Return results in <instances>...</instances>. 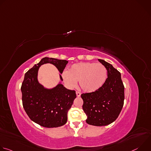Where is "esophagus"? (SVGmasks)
<instances>
[{
  "mask_svg": "<svg viewBox=\"0 0 151 151\" xmlns=\"http://www.w3.org/2000/svg\"><path fill=\"white\" fill-rule=\"evenodd\" d=\"M76 96H77V97H80L81 96V93H79V92H78V91H76Z\"/></svg>",
  "mask_w": 151,
  "mask_h": 151,
  "instance_id": "34e87169",
  "label": "esophagus"
}]
</instances>
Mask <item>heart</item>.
<instances>
[{
  "mask_svg": "<svg viewBox=\"0 0 151 151\" xmlns=\"http://www.w3.org/2000/svg\"><path fill=\"white\" fill-rule=\"evenodd\" d=\"M64 83L70 88H74L79 81L83 91L91 93L100 89L107 77V70L102 64L81 62L72 65L62 74Z\"/></svg>",
  "mask_w": 151,
  "mask_h": 151,
  "instance_id": "1",
  "label": "heart"
}]
</instances>
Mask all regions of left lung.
Returning a JSON list of instances; mask_svg holds the SVG:
<instances>
[{
    "mask_svg": "<svg viewBox=\"0 0 151 151\" xmlns=\"http://www.w3.org/2000/svg\"><path fill=\"white\" fill-rule=\"evenodd\" d=\"M99 61L106 68L107 78L98 90L81 94L82 108L87 116L86 122L95 126H104L115 121L124 105V86L120 72L103 60Z\"/></svg>",
    "mask_w": 151,
    "mask_h": 151,
    "instance_id": "left-lung-1",
    "label": "left lung"
}]
</instances>
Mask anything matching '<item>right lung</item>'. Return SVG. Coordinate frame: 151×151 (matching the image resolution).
Instances as JSON below:
<instances>
[{
    "mask_svg": "<svg viewBox=\"0 0 151 151\" xmlns=\"http://www.w3.org/2000/svg\"><path fill=\"white\" fill-rule=\"evenodd\" d=\"M46 63L54 64L62 73L68 61L45 57L29 70L21 87L23 106L30 119L35 123L47 128L58 127L66 123L68 112L76 95L75 90H68L61 83L52 89H47L38 82L39 68Z\"/></svg>",
    "mask_w": 151,
    "mask_h": 151,
    "instance_id": "right-lung-1",
    "label": "right lung"
}]
</instances>
